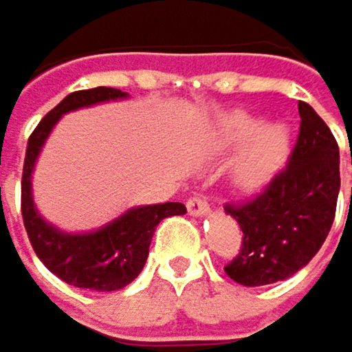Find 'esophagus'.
Returning a JSON list of instances; mask_svg holds the SVG:
<instances>
[{"instance_id":"esophagus-1","label":"esophagus","mask_w":352,"mask_h":352,"mask_svg":"<svg viewBox=\"0 0 352 352\" xmlns=\"http://www.w3.org/2000/svg\"><path fill=\"white\" fill-rule=\"evenodd\" d=\"M186 207H188V214H190V216H197V218L209 214V203H207L205 199H201V197H192V199L186 203Z\"/></svg>"}]
</instances>
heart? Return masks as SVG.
I'll return each mask as SVG.
<instances>
[{"instance_id": "heart-1", "label": "heart", "mask_w": 352, "mask_h": 352, "mask_svg": "<svg viewBox=\"0 0 352 352\" xmlns=\"http://www.w3.org/2000/svg\"><path fill=\"white\" fill-rule=\"evenodd\" d=\"M216 149H237L228 164L233 184L254 192L270 184L289 160L293 132L286 122H265L250 111L224 113L209 136Z\"/></svg>"}]
</instances>
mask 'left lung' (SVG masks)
Wrapping results in <instances>:
<instances>
[{"label": "left lung", "instance_id": "obj_1", "mask_svg": "<svg viewBox=\"0 0 352 352\" xmlns=\"http://www.w3.org/2000/svg\"><path fill=\"white\" fill-rule=\"evenodd\" d=\"M299 117L289 164L252 201L224 207L243 233L241 252L224 267L237 284L265 286L291 278L314 258L331 230L340 149L310 104L299 102Z\"/></svg>", "mask_w": 352, "mask_h": 352}]
</instances>
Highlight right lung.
<instances>
[{
	"label": "right lung",
	"instance_id": "obj_1",
	"mask_svg": "<svg viewBox=\"0 0 352 352\" xmlns=\"http://www.w3.org/2000/svg\"><path fill=\"white\" fill-rule=\"evenodd\" d=\"M128 98L126 91L113 87H94L72 91L44 115L42 122L27 141L23 184H21V214L30 235L34 252L57 278L78 289L89 291H119L128 286L145 267L149 243L158 226L168 216L186 214L184 203L138 205L96 230L68 233L44 220L34 203L32 173L38 155L59 119L78 109Z\"/></svg>",
	"mask_w": 352,
	"mask_h": 352
}]
</instances>
